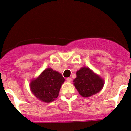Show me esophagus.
<instances>
[{
  "mask_svg": "<svg viewBox=\"0 0 131 131\" xmlns=\"http://www.w3.org/2000/svg\"><path fill=\"white\" fill-rule=\"evenodd\" d=\"M66 80H67V82H70L72 81V79L70 77H68V78H67V79H66Z\"/></svg>",
  "mask_w": 131,
  "mask_h": 131,
  "instance_id": "obj_1",
  "label": "esophagus"
}]
</instances>
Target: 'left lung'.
<instances>
[{"mask_svg":"<svg viewBox=\"0 0 131 131\" xmlns=\"http://www.w3.org/2000/svg\"><path fill=\"white\" fill-rule=\"evenodd\" d=\"M73 85L79 94L84 98L95 95L103 87L105 80L89 67H82L76 72Z\"/></svg>","mask_w":131,"mask_h":131,"instance_id":"left-lung-1","label":"left lung"}]
</instances>
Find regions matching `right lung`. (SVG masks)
<instances>
[{"instance_id":"add662e5","label":"right lung","mask_w":131,"mask_h":131,"mask_svg":"<svg viewBox=\"0 0 131 131\" xmlns=\"http://www.w3.org/2000/svg\"><path fill=\"white\" fill-rule=\"evenodd\" d=\"M65 79L61 73L52 68H47L30 83L32 93L39 100L45 103L54 101L58 96Z\"/></svg>"}]
</instances>
